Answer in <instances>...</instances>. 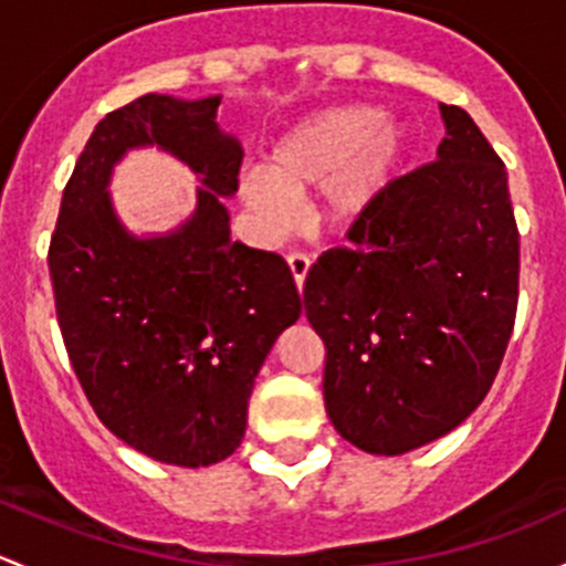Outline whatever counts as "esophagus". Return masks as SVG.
I'll return each instance as SVG.
<instances>
[{
    "label": "esophagus",
    "mask_w": 566,
    "mask_h": 566,
    "mask_svg": "<svg viewBox=\"0 0 566 566\" xmlns=\"http://www.w3.org/2000/svg\"><path fill=\"white\" fill-rule=\"evenodd\" d=\"M285 261H289V270H291V275H294L296 289L302 291V285H305V277H307V270H311V259H307V253H302V250H294V253L285 255Z\"/></svg>",
    "instance_id": "1"
}]
</instances>
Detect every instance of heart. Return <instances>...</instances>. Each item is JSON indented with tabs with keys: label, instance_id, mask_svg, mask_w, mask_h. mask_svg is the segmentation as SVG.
I'll return each mask as SVG.
<instances>
[{
	"label": "heart",
	"instance_id": "heart-1",
	"mask_svg": "<svg viewBox=\"0 0 566 566\" xmlns=\"http://www.w3.org/2000/svg\"><path fill=\"white\" fill-rule=\"evenodd\" d=\"M403 155L406 130L398 122L378 119L368 106L326 108L285 133L264 174H244L240 196L266 231H285L294 223L289 198L322 185V220L352 223L384 196Z\"/></svg>",
	"mask_w": 566,
	"mask_h": 566
}]
</instances>
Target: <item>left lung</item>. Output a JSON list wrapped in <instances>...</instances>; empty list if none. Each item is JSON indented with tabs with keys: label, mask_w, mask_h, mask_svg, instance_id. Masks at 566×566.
<instances>
[{
	"label": "left lung",
	"mask_w": 566,
	"mask_h": 566,
	"mask_svg": "<svg viewBox=\"0 0 566 566\" xmlns=\"http://www.w3.org/2000/svg\"><path fill=\"white\" fill-rule=\"evenodd\" d=\"M439 157L392 179L324 250L305 316L326 348L324 403L346 441L403 455L485 400L517 311L521 244L506 168L460 106Z\"/></svg>",
	"instance_id": "left-lung-1"
}]
</instances>
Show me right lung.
Segmentation results:
<instances>
[{"mask_svg": "<svg viewBox=\"0 0 566 566\" xmlns=\"http://www.w3.org/2000/svg\"><path fill=\"white\" fill-rule=\"evenodd\" d=\"M220 97L144 95L97 122L62 193L49 248L56 322L97 419L160 463L212 465L242 444L253 381L300 291L277 253L229 237L220 196L240 188L242 147L218 130ZM157 143L197 172L179 232L136 241L105 185L133 146Z\"/></svg>", "mask_w": 566, "mask_h": 566, "instance_id": "add662e5", "label": "right lung"}]
</instances>
